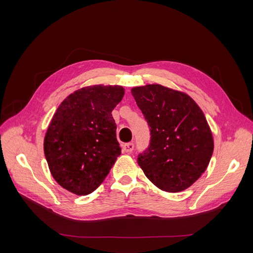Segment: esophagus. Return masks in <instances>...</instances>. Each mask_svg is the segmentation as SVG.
Listing matches in <instances>:
<instances>
[{
	"mask_svg": "<svg viewBox=\"0 0 253 253\" xmlns=\"http://www.w3.org/2000/svg\"><path fill=\"white\" fill-rule=\"evenodd\" d=\"M134 150V143L133 142H128L124 144V151L126 153H131Z\"/></svg>",
	"mask_w": 253,
	"mask_h": 253,
	"instance_id": "1",
	"label": "esophagus"
}]
</instances>
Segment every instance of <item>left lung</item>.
Wrapping results in <instances>:
<instances>
[{
    "mask_svg": "<svg viewBox=\"0 0 253 253\" xmlns=\"http://www.w3.org/2000/svg\"><path fill=\"white\" fill-rule=\"evenodd\" d=\"M151 127L150 147L138 165L151 182L166 192L191 187L213 154L211 128L198 104L186 93L160 84L131 89Z\"/></svg>",
    "mask_w": 253,
    "mask_h": 253,
    "instance_id": "left-lung-1",
    "label": "left lung"
}]
</instances>
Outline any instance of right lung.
I'll return each instance as SVG.
<instances>
[{"label":"right lung","instance_id":"add662e5","mask_svg":"<svg viewBox=\"0 0 253 253\" xmlns=\"http://www.w3.org/2000/svg\"><path fill=\"white\" fill-rule=\"evenodd\" d=\"M124 96L120 85L96 84L75 90L60 103L45 134L44 154L61 187L87 195L110 173L121 154L112 111Z\"/></svg>","mask_w":253,"mask_h":253}]
</instances>
